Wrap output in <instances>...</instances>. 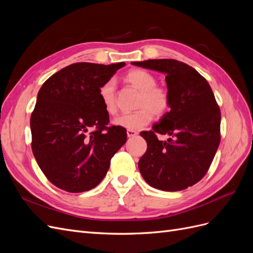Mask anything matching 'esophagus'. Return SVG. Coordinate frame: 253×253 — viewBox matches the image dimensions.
I'll return each instance as SVG.
<instances>
[{
	"instance_id": "34e87169",
	"label": "esophagus",
	"mask_w": 253,
	"mask_h": 253,
	"mask_svg": "<svg viewBox=\"0 0 253 253\" xmlns=\"http://www.w3.org/2000/svg\"><path fill=\"white\" fill-rule=\"evenodd\" d=\"M126 134H127V137H134V136L138 134V132L132 131V129H126Z\"/></svg>"
}]
</instances>
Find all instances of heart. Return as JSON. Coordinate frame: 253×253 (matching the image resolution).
I'll return each mask as SVG.
<instances>
[{
	"instance_id": "1",
	"label": "heart",
	"mask_w": 253,
	"mask_h": 253,
	"mask_svg": "<svg viewBox=\"0 0 253 253\" xmlns=\"http://www.w3.org/2000/svg\"><path fill=\"white\" fill-rule=\"evenodd\" d=\"M126 80L140 90L137 108L133 113L121 114L114 119V125L132 131H138L147 126L153 119L164 116L171 106V97L164 87L156 86L157 80L151 73L144 70H132L126 76ZM99 98L106 113L111 115L117 112L116 83L113 79L105 81L99 89Z\"/></svg>"
}]
</instances>
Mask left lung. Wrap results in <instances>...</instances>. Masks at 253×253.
I'll list each match as a JSON object with an SVG mask.
<instances>
[{
	"mask_svg": "<svg viewBox=\"0 0 253 253\" xmlns=\"http://www.w3.org/2000/svg\"><path fill=\"white\" fill-rule=\"evenodd\" d=\"M133 65L166 74L170 112L152 131L140 135L148 149L139 159L143 179L153 188L180 191L195 185L208 172L220 142V111L209 83L188 64L155 59ZM156 133H168V142Z\"/></svg>",
	"mask_w": 253,
	"mask_h": 253,
	"instance_id": "1",
	"label": "left lung"
}]
</instances>
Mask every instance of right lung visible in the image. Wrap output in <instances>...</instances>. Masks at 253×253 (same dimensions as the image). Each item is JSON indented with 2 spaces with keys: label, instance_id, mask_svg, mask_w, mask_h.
<instances>
[{
  "label": "right lung",
  "instance_id": "1",
  "mask_svg": "<svg viewBox=\"0 0 253 253\" xmlns=\"http://www.w3.org/2000/svg\"><path fill=\"white\" fill-rule=\"evenodd\" d=\"M125 62H80L60 70L43 83L30 117L32 149L47 179L66 192L98 186L111 159L126 141L125 127L108 126L99 89Z\"/></svg>",
  "mask_w": 253,
  "mask_h": 253
}]
</instances>
